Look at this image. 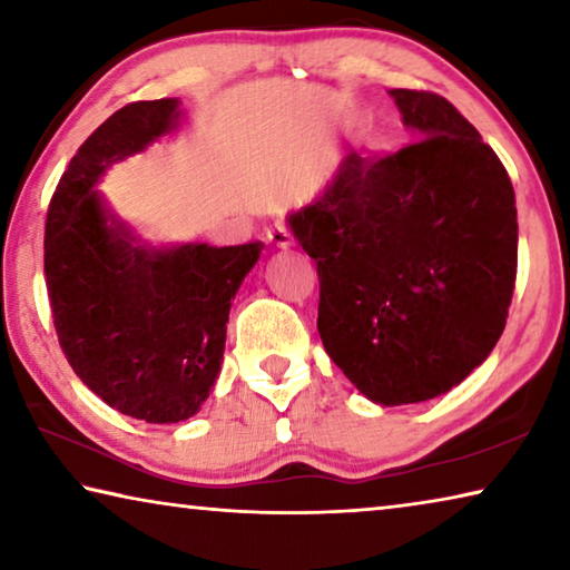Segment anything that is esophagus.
I'll use <instances>...</instances> for the list:
<instances>
[{"mask_svg": "<svg viewBox=\"0 0 570 570\" xmlns=\"http://www.w3.org/2000/svg\"><path fill=\"white\" fill-rule=\"evenodd\" d=\"M266 238L272 240V244L278 246V248H292L294 246V234H292V228H288L286 224H276L274 228H268L266 230Z\"/></svg>", "mask_w": 570, "mask_h": 570, "instance_id": "esophagus-1", "label": "esophagus"}]
</instances>
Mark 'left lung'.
I'll return each instance as SVG.
<instances>
[{
	"label": "left lung",
	"mask_w": 570,
	"mask_h": 570,
	"mask_svg": "<svg viewBox=\"0 0 570 570\" xmlns=\"http://www.w3.org/2000/svg\"><path fill=\"white\" fill-rule=\"evenodd\" d=\"M390 95L414 142L350 153L288 216L320 274L324 350L384 407L445 394L488 360L518 272L515 193L495 150L440 95Z\"/></svg>",
	"instance_id": "obj_1"
}]
</instances>
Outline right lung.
I'll return each mask as SVG.
<instances>
[{
	"label": "right lung",
	"mask_w": 570,
	"mask_h": 570,
	"mask_svg": "<svg viewBox=\"0 0 570 570\" xmlns=\"http://www.w3.org/2000/svg\"><path fill=\"white\" fill-rule=\"evenodd\" d=\"M176 98L112 112L62 173L47 210L45 278L67 362L128 417H193L220 372L230 298L262 256L240 246L156 248L110 214L95 186L112 163L178 125Z\"/></svg>",
	"instance_id": "obj_1"
}]
</instances>
